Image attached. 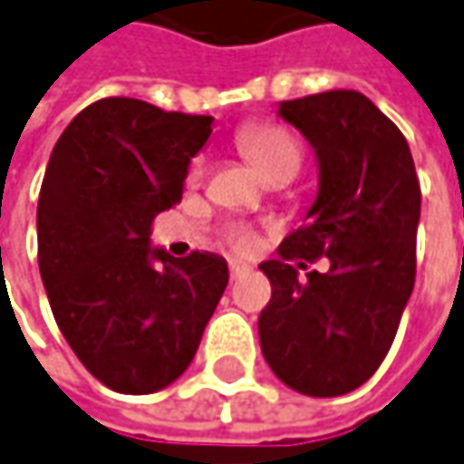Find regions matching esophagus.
<instances>
[{
    "instance_id": "obj_1",
    "label": "esophagus",
    "mask_w": 464,
    "mask_h": 464,
    "mask_svg": "<svg viewBox=\"0 0 464 464\" xmlns=\"http://www.w3.org/2000/svg\"><path fill=\"white\" fill-rule=\"evenodd\" d=\"M250 266H245V263H229V278L232 281H239V278H245V276H250Z\"/></svg>"
}]
</instances>
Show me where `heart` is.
<instances>
[{
  "instance_id": "obj_1",
  "label": "heart",
  "mask_w": 464,
  "mask_h": 464,
  "mask_svg": "<svg viewBox=\"0 0 464 464\" xmlns=\"http://www.w3.org/2000/svg\"><path fill=\"white\" fill-rule=\"evenodd\" d=\"M237 142L239 150L247 155V160L253 163L255 170L263 179H270L276 173L296 176L298 166H301V145L281 124H253V127H245L239 132ZM201 173H204V160L198 158V160H194L191 170H188V181H198ZM225 239L235 253H250L255 247L253 229H247V227H229Z\"/></svg>"
}]
</instances>
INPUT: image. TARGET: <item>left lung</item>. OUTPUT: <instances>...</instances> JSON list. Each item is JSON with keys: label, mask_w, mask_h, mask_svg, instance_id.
Masks as SVG:
<instances>
[{"label": "left lung", "mask_w": 464, "mask_h": 464, "mask_svg": "<svg viewBox=\"0 0 464 464\" xmlns=\"http://www.w3.org/2000/svg\"><path fill=\"white\" fill-rule=\"evenodd\" d=\"M278 117L314 148L319 191L304 227L266 260L273 296L257 332L270 370L314 399L355 391L381 368L416 278L421 188L409 142L360 92L281 102ZM330 257L326 274L295 266Z\"/></svg>", "instance_id": "left-lung-1"}]
</instances>
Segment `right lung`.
<instances>
[{"mask_svg": "<svg viewBox=\"0 0 464 464\" xmlns=\"http://www.w3.org/2000/svg\"><path fill=\"white\" fill-rule=\"evenodd\" d=\"M211 117L109 96L58 138L37 198V263L65 342L96 381L145 396L181 378L225 294L214 253L150 247V225L181 201Z\"/></svg>", "mask_w": 464, "mask_h": 464, "instance_id": "1", "label": "right lung"}]
</instances>
